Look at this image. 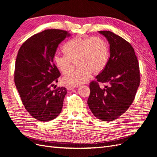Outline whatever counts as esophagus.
<instances>
[{"mask_svg":"<svg viewBox=\"0 0 157 157\" xmlns=\"http://www.w3.org/2000/svg\"><path fill=\"white\" fill-rule=\"evenodd\" d=\"M77 86H67V89L69 90H73L74 88H75Z\"/></svg>","mask_w":157,"mask_h":157,"instance_id":"34e87169","label":"esophagus"}]
</instances>
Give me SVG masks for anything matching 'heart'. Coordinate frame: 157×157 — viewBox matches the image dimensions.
<instances>
[{
    "label": "heart",
    "mask_w": 157,
    "mask_h": 157,
    "mask_svg": "<svg viewBox=\"0 0 157 157\" xmlns=\"http://www.w3.org/2000/svg\"><path fill=\"white\" fill-rule=\"evenodd\" d=\"M65 56L55 54L54 61L63 75L72 71L76 63L79 68L66 76L63 81L65 84L77 86L88 81L90 74L97 75L105 67L109 56L107 42L99 36H76L64 45Z\"/></svg>",
    "instance_id": "b5f03b06"
}]
</instances>
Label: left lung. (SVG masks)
<instances>
[{
	"label": "left lung",
	"mask_w": 157,
	"mask_h": 157,
	"mask_svg": "<svg viewBox=\"0 0 157 157\" xmlns=\"http://www.w3.org/2000/svg\"><path fill=\"white\" fill-rule=\"evenodd\" d=\"M109 44L110 57L105 67L90 84L88 105L103 121L115 120L124 113L135 98L140 83L139 63L129 42L109 31H99ZM99 82L109 86L100 89Z\"/></svg>",
	"instance_id": "left-lung-1"
}]
</instances>
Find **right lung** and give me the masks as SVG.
I'll return each instance as SVG.
<instances>
[{
	"label": "right lung",
	"instance_id": "right-lung-1",
	"mask_svg": "<svg viewBox=\"0 0 157 157\" xmlns=\"http://www.w3.org/2000/svg\"><path fill=\"white\" fill-rule=\"evenodd\" d=\"M70 36L65 31L47 29L29 38L19 50L14 81L25 109L38 121L53 120L62 109L67 90L52 89L60 76L54 56L58 45Z\"/></svg>",
	"mask_w": 157,
	"mask_h": 157
}]
</instances>
